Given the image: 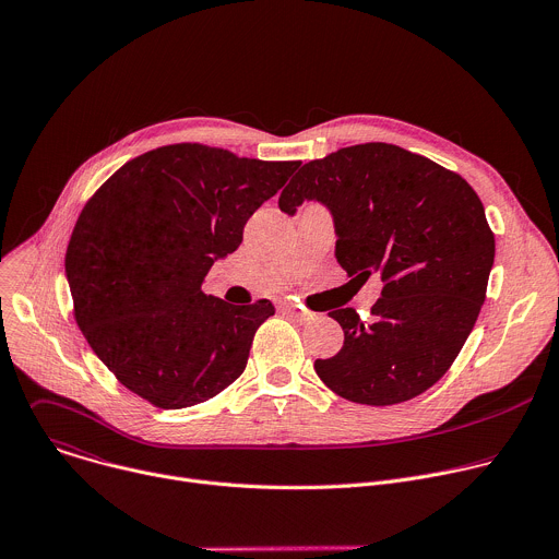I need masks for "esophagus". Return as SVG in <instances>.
I'll return each mask as SVG.
<instances>
[{"label":"esophagus","mask_w":559,"mask_h":559,"mask_svg":"<svg viewBox=\"0 0 559 559\" xmlns=\"http://www.w3.org/2000/svg\"><path fill=\"white\" fill-rule=\"evenodd\" d=\"M283 309H285V313H289V316L294 318V321H298V323H311L313 318H316V313H311V311H307V309H300V307L285 305Z\"/></svg>","instance_id":"esophagus-1"}]
</instances>
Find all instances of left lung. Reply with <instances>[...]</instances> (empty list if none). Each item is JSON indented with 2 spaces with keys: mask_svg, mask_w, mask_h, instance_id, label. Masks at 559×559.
Segmentation results:
<instances>
[{
  "mask_svg": "<svg viewBox=\"0 0 559 559\" xmlns=\"http://www.w3.org/2000/svg\"><path fill=\"white\" fill-rule=\"evenodd\" d=\"M330 207L336 259L382 294L367 321L354 307L330 311L343 349L313 369L345 401L371 407L412 401L457 358L487 298L496 238L475 190L455 173L391 143L341 147L305 164L281 192Z\"/></svg>",
  "mask_w": 559,
  "mask_h": 559,
  "instance_id": "1",
  "label": "left lung"
}]
</instances>
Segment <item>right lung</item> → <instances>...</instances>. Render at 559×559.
Wrapping results in <instances>:
<instances>
[{
    "instance_id": "right-lung-1",
    "label": "right lung",
    "mask_w": 559,
    "mask_h": 559,
    "mask_svg": "<svg viewBox=\"0 0 559 559\" xmlns=\"http://www.w3.org/2000/svg\"><path fill=\"white\" fill-rule=\"evenodd\" d=\"M300 162L175 143L121 166L84 205L66 250L74 321L115 378L162 409L210 401L243 373L270 300L201 285Z\"/></svg>"
}]
</instances>
